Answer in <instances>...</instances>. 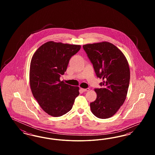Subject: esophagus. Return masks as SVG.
Instances as JSON below:
<instances>
[{
    "label": "esophagus",
    "instance_id": "esophagus-1",
    "mask_svg": "<svg viewBox=\"0 0 155 155\" xmlns=\"http://www.w3.org/2000/svg\"><path fill=\"white\" fill-rule=\"evenodd\" d=\"M81 90L82 91V92H87V91H89V88H81Z\"/></svg>",
    "mask_w": 155,
    "mask_h": 155
}]
</instances>
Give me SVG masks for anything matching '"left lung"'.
I'll return each instance as SVG.
<instances>
[{
    "label": "left lung",
    "instance_id": "8db88e82",
    "mask_svg": "<svg viewBox=\"0 0 155 155\" xmlns=\"http://www.w3.org/2000/svg\"><path fill=\"white\" fill-rule=\"evenodd\" d=\"M93 64L96 76L102 78V88L95 89L96 100L90 103L92 113L97 118H110L124 102L130 71L124 54L115 45L102 42L83 45Z\"/></svg>",
    "mask_w": 155,
    "mask_h": 155
}]
</instances>
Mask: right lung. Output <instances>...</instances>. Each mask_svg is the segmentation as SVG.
<instances>
[{
  "label": "right lung",
  "instance_id": "obj_1",
  "mask_svg": "<svg viewBox=\"0 0 155 155\" xmlns=\"http://www.w3.org/2000/svg\"><path fill=\"white\" fill-rule=\"evenodd\" d=\"M81 45L49 41L34 54L30 63V84L34 97L41 108L53 117H60L72 109L79 95V87L60 80L70 58Z\"/></svg>",
  "mask_w": 155,
  "mask_h": 155
}]
</instances>
